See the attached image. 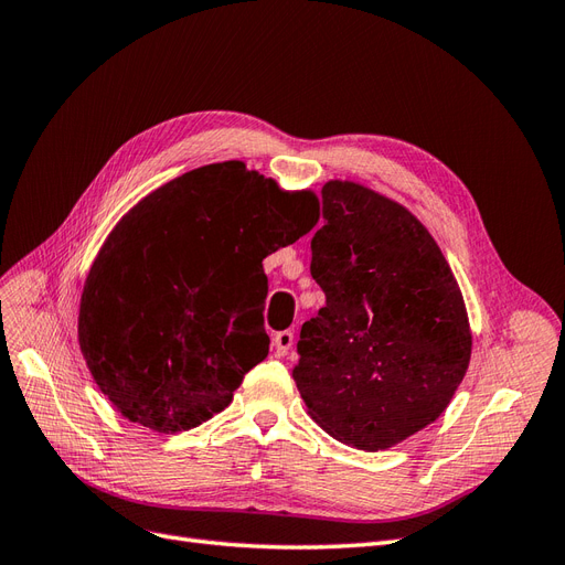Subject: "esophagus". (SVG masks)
Here are the masks:
<instances>
[{
    "instance_id": "esophagus-1",
    "label": "esophagus",
    "mask_w": 565,
    "mask_h": 565,
    "mask_svg": "<svg viewBox=\"0 0 565 565\" xmlns=\"http://www.w3.org/2000/svg\"><path fill=\"white\" fill-rule=\"evenodd\" d=\"M295 344V332L292 330H282L273 334V349H276L278 355H287V351Z\"/></svg>"
}]
</instances>
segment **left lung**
<instances>
[{"label": "left lung", "mask_w": 565, "mask_h": 565, "mask_svg": "<svg viewBox=\"0 0 565 565\" xmlns=\"http://www.w3.org/2000/svg\"><path fill=\"white\" fill-rule=\"evenodd\" d=\"M311 276L328 303L301 324L295 382L344 446L377 452L436 422L471 361L465 297L403 204L353 181L322 185Z\"/></svg>", "instance_id": "8db88e82"}]
</instances>
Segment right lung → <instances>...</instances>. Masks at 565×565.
<instances>
[{
	"mask_svg": "<svg viewBox=\"0 0 565 565\" xmlns=\"http://www.w3.org/2000/svg\"><path fill=\"white\" fill-rule=\"evenodd\" d=\"M316 224L313 191H282L241 160L198 167L136 202L79 299V349L100 393L158 434L226 409L268 355L262 262Z\"/></svg>",
	"mask_w": 565,
	"mask_h": 565,
	"instance_id": "add662e5",
	"label": "right lung"
}]
</instances>
